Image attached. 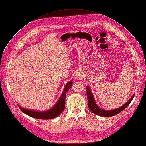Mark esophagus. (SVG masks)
<instances>
[{
  "label": "esophagus",
  "mask_w": 146,
  "mask_h": 146,
  "mask_svg": "<svg viewBox=\"0 0 146 146\" xmlns=\"http://www.w3.org/2000/svg\"><path fill=\"white\" fill-rule=\"evenodd\" d=\"M76 76V78H77V79L78 80H81L82 79V76H80V75H77V76Z\"/></svg>",
  "instance_id": "34e87169"
}]
</instances>
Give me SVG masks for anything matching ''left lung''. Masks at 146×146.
<instances>
[{
  "instance_id": "1",
  "label": "left lung",
  "mask_w": 146,
  "mask_h": 146,
  "mask_svg": "<svg viewBox=\"0 0 146 146\" xmlns=\"http://www.w3.org/2000/svg\"><path fill=\"white\" fill-rule=\"evenodd\" d=\"M86 95H87V98H88V107L90 110L94 113L96 115L100 116H103V117H111L115 116L119 113L122 111L126 107H127L132 101V99L134 98L135 94H133V96L132 97L127 101L125 104H123L122 106L119 107L117 109H114V110H103L102 109L100 108V107L97 105L96 103V101L94 100V98L92 95V93L91 91L90 88L88 86H86Z\"/></svg>"
}]
</instances>
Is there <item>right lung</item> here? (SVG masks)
<instances>
[{
    "instance_id": "add662e5",
    "label": "right lung",
    "mask_w": 146,
    "mask_h": 146,
    "mask_svg": "<svg viewBox=\"0 0 146 146\" xmlns=\"http://www.w3.org/2000/svg\"><path fill=\"white\" fill-rule=\"evenodd\" d=\"M72 83L73 82L72 81H70L67 84H66L64 88V90H63L62 93L61 94L57 102H56V103L54 105L52 108L47 111H38L35 110H31L28 109H25L19 106L18 104V106L23 113L30 117L43 120L55 118L58 116L65 109V99L66 96V93L69 90V89L71 88Z\"/></svg>"
}]
</instances>
